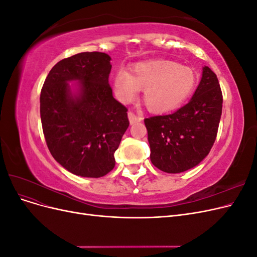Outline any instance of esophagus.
<instances>
[{"instance_id":"esophagus-1","label":"esophagus","mask_w":257,"mask_h":257,"mask_svg":"<svg viewBox=\"0 0 257 257\" xmlns=\"http://www.w3.org/2000/svg\"><path fill=\"white\" fill-rule=\"evenodd\" d=\"M127 115H128V120H130V123H131V124H135V123L141 122V121L143 120L142 116L136 115L134 112H132V111H130V112L127 113Z\"/></svg>"}]
</instances>
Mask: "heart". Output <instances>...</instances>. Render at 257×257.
Wrapping results in <instances>:
<instances>
[{
  "label": "heart",
  "mask_w": 257,
  "mask_h": 257,
  "mask_svg": "<svg viewBox=\"0 0 257 257\" xmlns=\"http://www.w3.org/2000/svg\"><path fill=\"white\" fill-rule=\"evenodd\" d=\"M196 76L190 67L167 60L137 63L131 69L118 71L112 79L115 97L130 103L144 90L143 100L151 112L163 113L180 107L191 95Z\"/></svg>",
  "instance_id": "1"
}]
</instances>
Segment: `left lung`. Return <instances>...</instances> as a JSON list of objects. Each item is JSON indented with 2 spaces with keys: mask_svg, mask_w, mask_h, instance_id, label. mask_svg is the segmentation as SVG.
<instances>
[{
  "mask_svg": "<svg viewBox=\"0 0 257 257\" xmlns=\"http://www.w3.org/2000/svg\"><path fill=\"white\" fill-rule=\"evenodd\" d=\"M222 103L217 77L204 66L200 82L188 104L172 114L145 119L152 164L168 174L197 166L214 144Z\"/></svg>",
  "mask_w": 257,
  "mask_h": 257,
  "instance_id": "left-lung-1",
  "label": "left lung"
}]
</instances>
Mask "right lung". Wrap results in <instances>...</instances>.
<instances>
[{"label": "right lung", "instance_id": "obj_1", "mask_svg": "<svg viewBox=\"0 0 257 257\" xmlns=\"http://www.w3.org/2000/svg\"><path fill=\"white\" fill-rule=\"evenodd\" d=\"M110 60L107 53L96 51L61 60L41 92L48 149L76 176L99 178L111 172L114 151L130 125L127 109L114 99L108 83Z\"/></svg>", "mask_w": 257, "mask_h": 257}]
</instances>
